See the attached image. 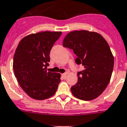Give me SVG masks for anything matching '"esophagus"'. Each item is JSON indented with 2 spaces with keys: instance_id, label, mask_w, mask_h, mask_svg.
I'll list each match as a JSON object with an SVG mask.
<instances>
[{
  "instance_id": "1",
  "label": "esophagus",
  "mask_w": 127,
  "mask_h": 127,
  "mask_svg": "<svg viewBox=\"0 0 127 127\" xmlns=\"http://www.w3.org/2000/svg\"><path fill=\"white\" fill-rule=\"evenodd\" d=\"M62 77H63V79H65L67 77V73H63L62 75Z\"/></svg>"
}]
</instances>
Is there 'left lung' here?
I'll list each match as a JSON object with an SVG mask.
<instances>
[{
  "instance_id": "1",
  "label": "left lung",
  "mask_w": 127,
  "mask_h": 127,
  "mask_svg": "<svg viewBox=\"0 0 127 127\" xmlns=\"http://www.w3.org/2000/svg\"><path fill=\"white\" fill-rule=\"evenodd\" d=\"M63 46L73 50L77 56L75 63L84 66L77 72V83L71 87L72 94L84 101L97 98L109 83L113 69L114 58L107 42L98 33L76 30L65 36Z\"/></svg>"
}]
</instances>
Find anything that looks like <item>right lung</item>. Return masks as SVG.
I'll return each instance as SVG.
<instances>
[{
    "label": "right lung",
    "mask_w": 127,
    "mask_h": 127,
    "mask_svg": "<svg viewBox=\"0 0 127 127\" xmlns=\"http://www.w3.org/2000/svg\"><path fill=\"white\" fill-rule=\"evenodd\" d=\"M62 32L30 34L19 42L14 55L13 69L19 85L30 97L43 100L52 97L60 83V74L46 70L50 53Z\"/></svg>",
    "instance_id": "obj_1"
}]
</instances>
